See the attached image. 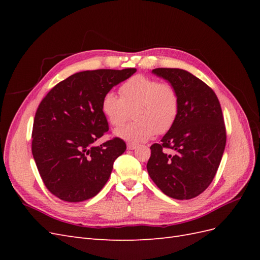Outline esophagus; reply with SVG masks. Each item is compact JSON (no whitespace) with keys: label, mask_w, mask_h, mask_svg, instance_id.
I'll list each match as a JSON object with an SVG mask.
<instances>
[{"label":"esophagus","mask_w":260,"mask_h":260,"mask_svg":"<svg viewBox=\"0 0 260 260\" xmlns=\"http://www.w3.org/2000/svg\"><path fill=\"white\" fill-rule=\"evenodd\" d=\"M127 147L128 149H136L138 147V144H135V143H128L127 144Z\"/></svg>","instance_id":"34e87169"}]
</instances>
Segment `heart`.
<instances>
[{"instance_id":"b5f03b06","label":"heart","mask_w":260,"mask_h":260,"mask_svg":"<svg viewBox=\"0 0 260 260\" xmlns=\"http://www.w3.org/2000/svg\"><path fill=\"white\" fill-rule=\"evenodd\" d=\"M120 96L113 92L104 94L101 102L102 113L114 127H121L131 111L133 120L117 130L116 135L130 142H143L156 133L164 135L175 124L180 109L176 86L145 75H135L119 88Z\"/></svg>"}]
</instances>
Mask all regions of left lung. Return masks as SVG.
Returning <instances> with one entry per match:
<instances>
[{
	"label": "left lung",
	"instance_id": "obj_1",
	"mask_svg": "<svg viewBox=\"0 0 260 260\" xmlns=\"http://www.w3.org/2000/svg\"><path fill=\"white\" fill-rule=\"evenodd\" d=\"M153 73L176 86L180 109L172 128L151 146L146 168L162 193L191 200L209 186L222 158L226 132L221 107L214 90L186 70L156 68Z\"/></svg>",
	"mask_w": 260,
	"mask_h": 260
}]
</instances>
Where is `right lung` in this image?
<instances>
[{"mask_svg": "<svg viewBox=\"0 0 260 260\" xmlns=\"http://www.w3.org/2000/svg\"><path fill=\"white\" fill-rule=\"evenodd\" d=\"M136 68L77 73L60 81L39 105L32 127V151L43 183L61 201L77 203L95 196L106 184L113 165L127 148L120 138L99 146L108 132L101 102Z\"/></svg>", "mask_w": 260, "mask_h": 260, "instance_id": "1", "label": "right lung"}]
</instances>
